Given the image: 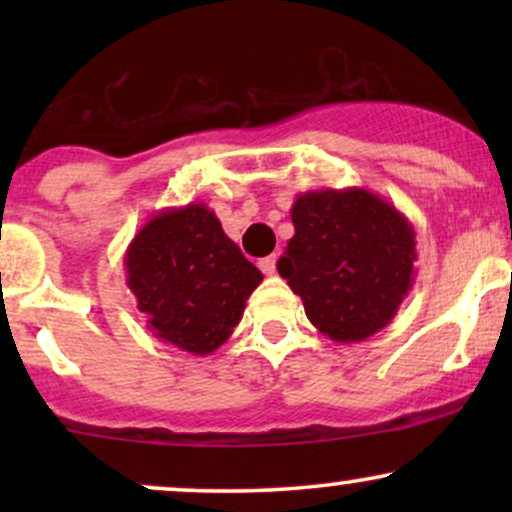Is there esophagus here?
Instances as JSON below:
<instances>
[{"instance_id": "1", "label": "esophagus", "mask_w": 512, "mask_h": 512, "mask_svg": "<svg viewBox=\"0 0 512 512\" xmlns=\"http://www.w3.org/2000/svg\"><path fill=\"white\" fill-rule=\"evenodd\" d=\"M260 269L267 276H272V274H276V255H269V257H262L260 260Z\"/></svg>"}]
</instances>
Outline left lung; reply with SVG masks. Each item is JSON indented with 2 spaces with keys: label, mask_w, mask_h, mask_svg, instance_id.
<instances>
[{
  "label": "left lung",
  "mask_w": 512,
  "mask_h": 512,
  "mask_svg": "<svg viewBox=\"0 0 512 512\" xmlns=\"http://www.w3.org/2000/svg\"><path fill=\"white\" fill-rule=\"evenodd\" d=\"M291 221L296 233L276 269L317 330L351 344L390 325L414 284L407 216L375 192L346 187L298 195Z\"/></svg>",
  "instance_id": "obj_1"
}]
</instances>
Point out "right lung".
Instances as JSON below:
<instances>
[{
  "instance_id": "right-lung-1",
  "label": "right lung",
  "mask_w": 512,
  "mask_h": 512,
  "mask_svg": "<svg viewBox=\"0 0 512 512\" xmlns=\"http://www.w3.org/2000/svg\"><path fill=\"white\" fill-rule=\"evenodd\" d=\"M125 269L154 337L195 356L226 344L262 281L204 204L151 216L129 243Z\"/></svg>"
}]
</instances>
